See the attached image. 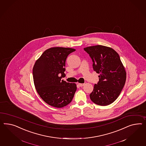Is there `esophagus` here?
Returning a JSON list of instances; mask_svg holds the SVG:
<instances>
[{
	"label": "esophagus",
	"instance_id": "34e87169",
	"mask_svg": "<svg viewBox=\"0 0 146 146\" xmlns=\"http://www.w3.org/2000/svg\"><path fill=\"white\" fill-rule=\"evenodd\" d=\"M78 85H79V86H80V87H83V86L84 85V83H78Z\"/></svg>",
	"mask_w": 146,
	"mask_h": 146
}]
</instances>
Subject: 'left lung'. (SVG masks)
I'll use <instances>...</instances> for the list:
<instances>
[{"label":"left lung","instance_id":"1","mask_svg":"<svg viewBox=\"0 0 146 146\" xmlns=\"http://www.w3.org/2000/svg\"><path fill=\"white\" fill-rule=\"evenodd\" d=\"M84 50L92 59L94 70L100 74L90 94L91 100L100 106L110 105L118 98L126 81V71L119 55L111 48L102 45Z\"/></svg>","mask_w":146,"mask_h":146}]
</instances>
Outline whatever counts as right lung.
Segmentation results:
<instances>
[{"label": "right lung", "instance_id": "obj_1", "mask_svg": "<svg viewBox=\"0 0 146 146\" xmlns=\"http://www.w3.org/2000/svg\"><path fill=\"white\" fill-rule=\"evenodd\" d=\"M74 51L75 49L71 48H49L34 65L33 78L36 90L43 101L51 106H66L74 96L77 88L76 84L61 80L65 76L67 56Z\"/></svg>", "mask_w": 146, "mask_h": 146}]
</instances>
